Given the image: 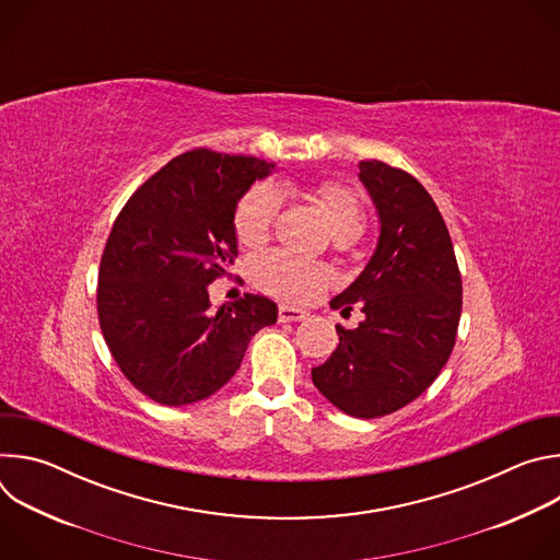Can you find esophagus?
<instances>
[{
    "label": "esophagus",
    "mask_w": 560,
    "mask_h": 560,
    "mask_svg": "<svg viewBox=\"0 0 560 560\" xmlns=\"http://www.w3.org/2000/svg\"><path fill=\"white\" fill-rule=\"evenodd\" d=\"M303 318H307L305 310H299V307H292V305H279V322L281 324L303 322Z\"/></svg>",
    "instance_id": "1"
}]
</instances>
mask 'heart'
Segmentation results:
<instances>
[{"mask_svg": "<svg viewBox=\"0 0 560 560\" xmlns=\"http://www.w3.org/2000/svg\"><path fill=\"white\" fill-rule=\"evenodd\" d=\"M310 197L318 203L326 214L335 236L341 242L361 236L365 230V201L361 192L341 182H318L310 188ZM279 210V197L268 186H253L234 208V234L244 246L264 244ZM330 275L326 266L299 259L283 250L264 255L257 261V281L259 285L285 301L303 303L322 292Z\"/></svg>", "mask_w": 560, "mask_h": 560, "instance_id": "obj_1", "label": "heart"}]
</instances>
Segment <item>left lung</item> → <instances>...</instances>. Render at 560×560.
<instances>
[{"mask_svg":"<svg viewBox=\"0 0 560 560\" xmlns=\"http://www.w3.org/2000/svg\"><path fill=\"white\" fill-rule=\"evenodd\" d=\"M378 217V246L359 279L332 299L365 322L337 326L339 346L312 368L332 406L357 419L401 410L447 363L458 332L463 281L447 225L430 192L410 173L378 159L359 164Z\"/></svg>","mask_w":560,"mask_h":560,"instance_id":"obj_1","label":"left lung"}]
</instances>
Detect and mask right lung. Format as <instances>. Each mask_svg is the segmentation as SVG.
Here are the masks:
<instances>
[{
    "instance_id": "right-lung-1",
    "label": "right lung",
    "mask_w": 560,
    "mask_h": 560,
    "mask_svg": "<svg viewBox=\"0 0 560 560\" xmlns=\"http://www.w3.org/2000/svg\"><path fill=\"white\" fill-rule=\"evenodd\" d=\"M270 166L188 150L145 179L113 223L100 264V328L124 376L154 404L203 401L277 322V305L261 294L219 312L208 299V283L236 259V201Z\"/></svg>"
}]
</instances>
